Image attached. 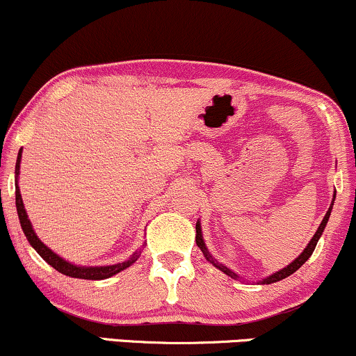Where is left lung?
<instances>
[{"mask_svg": "<svg viewBox=\"0 0 356 356\" xmlns=\"http://www.w3.org/2000/svg\"><path fill=\"white\" fill-rule=\"evenodd\" d=\"M334 200H335V193H334ZM334 200H332V205H330V209L327 210V213H325V217H323V220H322V223H321V227H318V230L316 232V235H314V238L312 240L309 241V245H307V248H305L302 253H300V256L298 259H294L292 261V263L289 264V266H286L284 269H281V271H277V273H274L273 276H269V277H266V279H263V281H261V284H273V282H277V281H281V279H284V277H287V276H291L292 273H296L298 271V269L302 266V264L305 263V261H307L310 256H312V253H314V250H316V246H317V241H318V238H321V235H322V232H323V228H325V225H327V222H328V217H330V211H332V207H334ZM195 241H197V246H199V248L202 250V253H204V256L207 259L210 261L211 264H213L215 268H218L220 271H223L225 274H228V276L230 277H233V279H236L238 276L233 271H230V269L228 268H225L223 264H218L217 261H215L213 258H211L210 256V253H209V250L205 248V243H204V238H202V230H200V223L197 222V225H195Z\"/></svg>", "mask_w": 356, "mask_h": 356, "instance_id": "left-lung-1", "label": "left lung"}]
</instances>
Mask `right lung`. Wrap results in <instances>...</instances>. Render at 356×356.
Wrapping results in <instances>:
<instances>
[{"instance_id": "right-lung-1", "label": "right lung", "mask_w": 356, "mask_h": 356, "mask_svg": "<svg viewBox=\"0 0 356 356\" xmlns=\"http://www.w3.org/2000/svg\"><path fill=\"white\" fill-rule=\"evenodd\" d=\"M19 161H21V151H19V154H17V161H16V209H17V217H19V222H21V228H22V232H24L26 238H28V241L31 243V246H33V248L40 254V258H42L44 261H47V263L51 264L54 269H57L58 273L65 274V276H70V277L92 279V281H97V279L111 277L113 274L123 271V269L131 266L134 261L139 258L141 251L134 253L131 258H129L128 261H124V263L113 264V266L85 268V266H75V264L67 263L65 259H62L60 256H57L52 250H49L47 246L44 245V243L40 241L38 236H35L33 227H31L28 215H26L24 205H22L21 192H19V187H17V175H19Z\"/></svg>"}]
</instances>
